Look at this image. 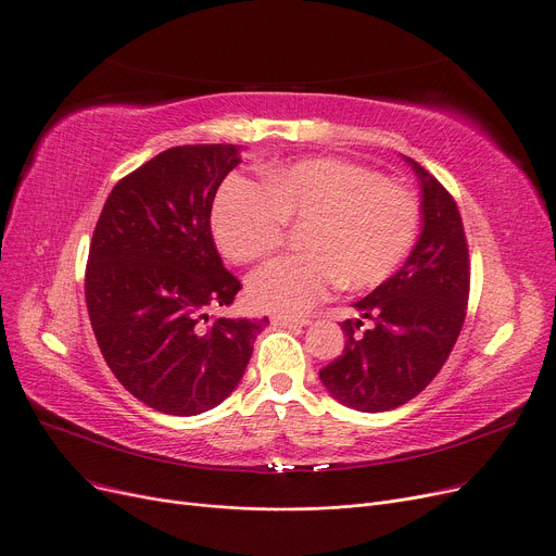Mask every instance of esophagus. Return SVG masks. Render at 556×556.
Here are the masks:
<instances>
[{
	"label": "esophagus",
	"instance_id": "esophagus-1",
	"mask_svg": "<svg viewBox=\"0 0 556 556\" xmlns=\"http://www.w3.org/2000/svg\"><path fill=\"white\" fill-rule=\"evenodd\" d=\"M311 323L308 317H293V315H273L275 327H306Z\"/></svg>",
	"mask_w": 556,
	"mask_h": 556
}]
</instances>
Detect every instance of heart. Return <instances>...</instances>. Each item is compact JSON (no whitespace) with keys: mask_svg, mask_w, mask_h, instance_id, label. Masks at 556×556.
<instances>
[{"mask_svg":"<svg viewBox=\"0 0 556 556\" xmlns=\"http://www.w3.org/2000/svg\"><path fill=\"white\" fill-rule=\"evenodd\" d=\"M261 186L231 175L212 207L218 250L252 263L283 243L286 225L302 227V254L275 258L248 281L254 308L300 315L340 283H383L410 252L421 207L417 195L361 164L306 157L261 170Z\"/></svg>","mask_w":556,"mask_h":556,"instance_id":"obj_1","label":"heart"}]
</instances>
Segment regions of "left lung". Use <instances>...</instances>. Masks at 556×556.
<instances>
[{
	"label": "left lung",
	"instance_id": "obj_1",
	"mask_svg": "<svg viewBox=\"0 0 556 556\" xmlns=\"http://www.w3.org/2000/svg\"><path fill=\"white\" fill-rule=\"evenodd\" d=\"M421 182V237L399 273L344 319V352L319 369L329 394L358 413H386L415 399L440 374L462 331L469 302V245L453 195L415 160Z\"/></svg>",
	"mask_w": 556,
	"mask_h": 556
}]
</instances>
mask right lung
I'll list each match as a JSON object with an SVG mask.
<instances>
[{"label":"right lung","instance_id":"add662e5","mask_svg":"<svg viewBox=\"0 0 556 556\" xmlns=\"http://www.w3.org/2000/svg\"><path fill=\"white\" fill-rule=\"evenodd\" d=\"M241 162L233 143L175 146L114 185L85 270L101 354L135 399L193 417L239 386L268 317H216L241 281L212 239V204Z\"/></svg>","mask_w":556,"mask_h":556}]
</instances>
